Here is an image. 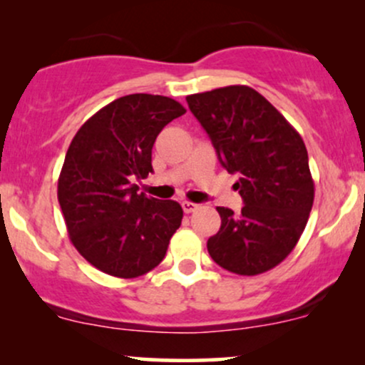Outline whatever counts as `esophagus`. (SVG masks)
I'll list each match as a JSON object with an SVG mask.
<instances>
[{
    "mask_svg": "<svg viewBox=\"0 0 365 365\" xmlns=\"http://www.w3.org/2000/svg\"><path fill=\"white\" fill-rule=\"evenodd\" d=\"M182 207H183V211H185V212H194V211H197V209H199V204H194V202H188V200H183Z\"/></svg>",
    "mask_w": 365,
    "mask_h": 365,
    "instance_id": "34e87169",
    "label": "esophagus"
}]
</instances>
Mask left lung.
Instances as JSON below:
<instances>
[{"mask_svg":"<svg viewBox=\"0 0 365 365\" xmlns=\"http://www.w3.org/2000/svg\"><path fill=\"white\" fill-rule=\"evenodd\" d=\"M217 159L238 175L240 215L216 207L221 228L207 240L212 261L255 276L273 269L295 249L314 202V180L300 133L264 96L247 86L187 96Z\"/></svg>","mask_w":365,"mask_h":365,"instance_id":"1","label":"left lung"}]
</instances>
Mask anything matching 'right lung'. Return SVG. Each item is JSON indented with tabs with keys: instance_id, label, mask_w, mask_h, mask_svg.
Returning <instances> with one entry per match:
<instances>
[{
	"instance_id": "1",
	"label": "right lung",
	"mask_w": 365,
	"mask_h": 365,
	"mask_svg": "<svg viewBox=\"0 0 365 365\" xmlns=\"http://www.w3.org/2000/svg\"><path fill=\"white\" fill-rule=\"evenodd\" d=\"M185 108L166 96L128 94L106 104L75 133L58 178L70 240L103 273L137 278L165 259L182 206L139 194L153 173V145Z\"/></svg>"
}]
</instances>
